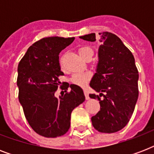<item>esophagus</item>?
<instances>
[{
  "instance_id": "esophagus-1",
  "label": "esophagus",
  "mask_w": 154,
  "mask_h": 154,
  "mask_svg": "<svg viewBox=\"0 0 154 154\" xmlns=\"http://www.w3.org/2000/svg\"><path fill=\"white\" fill-rule=\"evenodd\" d=\"M84 94H85V99H86V100H89V94H88V92H87L86 90H85L84 91Z\"/></svg>"
}]
</instances>
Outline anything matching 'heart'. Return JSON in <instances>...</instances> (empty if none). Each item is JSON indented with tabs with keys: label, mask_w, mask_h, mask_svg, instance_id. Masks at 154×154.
Masks as SVG:
<instances>
[{
	"label": "heart",
	"mask_w": 154,
	"mask_h": 154,
	"mask_svg": "<svg viewBox=\"0 0 154 154\" xmlns=\"http://www.w3.org/2000/svg\"><path fill=\"white\" fill-rule=\"evenodd\" d=\"M93 53V50L89 47L82 46L78 49V53L82 58L84 57V56L86 55L87 53ZM90 77H91V75L89 72L75 73L72 77L71 81H72V83H74L75 85H77L79 86H85L87 84V82L89 81Z\"/></svg>",
	"instance_id": "b5f03b06"
}]
</instances>
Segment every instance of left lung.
I'll return each mask as SVG.
<instances>
[{
    "label": "left lung",
    "instance_id": "1",
    "mask_svg": "<svg viewBox=\"0 0 154 154\" xmlns=\"http://www.w3.org/2000/svg\"><path fill=\"white\" fill-rule=\"evenodd\" d=\"M99 35L98 63L89 85L100 94L89 97L98 99L101 109L91 121L97 131L112 134L123 129L131 118L138 98L139 74L134 55L119 37L109 32ZM80 38L94 42L97 37L90 33Z\"/></svg>",
    "mask_w": 154,
    "mask_h": 154
}]
</instances>
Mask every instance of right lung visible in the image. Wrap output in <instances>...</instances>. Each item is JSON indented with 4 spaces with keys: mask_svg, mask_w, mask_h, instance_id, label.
<instances>
[{
    "mask_svg": "<svg viewBox=\"0 0 154 154\" xmlns=\"http://www.w3.org/2000/svg\"><path fill=\"white\" fill-rule=\"evenodd\" d=\"M73 41L74 37L42 38L28 49L18 65L19 101L29 125L41 136L57 137L66 134L71 112L85 100L82 88L73 84L66 85L65 94L55 97L60 84L58 77L64 75L59 54Z\"/></svg>",
    "mask_w": 154,
    "mask_h": 154,
    "instance_id": "obj_1",
    "label": "right lung"
}]
</instances>
